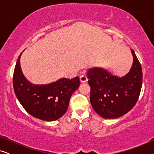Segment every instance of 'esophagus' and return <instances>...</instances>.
<instances>
[{"mask_svg": "<svg viewBox=\"0 0 154 154\" xmlns=\"http://www.w3.org/2000/svg\"><path fill=\"white\" fill-rule=\"evenodd\" d=\"M80 81H81V83H85L88 81V78H87V75L85 74H83L81 75V76H80Z\"/></svg>", "mask_w": 154, "mask_h": 154, "instance_id": "obj_1", "label": "esophagus"}]
</instances>
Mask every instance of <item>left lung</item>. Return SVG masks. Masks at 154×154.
<instances>
[{
	"mask_svg": "<svg viewBox=\"0 0 154 154\" xmlns=\"http://www.w3.org/2000/svg\"><path fill=\"white\" fill-rule=\"evenodd\" d=\"M133 63L123 77L112 75L106 69L94 67L88 71L92 108L104 119L125 115L137 102L142 85V69L133 50Z\"/></svg>",
	"mask_w": 154,
	"mask_h": 154,
	"instance_id": "1",
	"label": "left lung"
}]
</instances>
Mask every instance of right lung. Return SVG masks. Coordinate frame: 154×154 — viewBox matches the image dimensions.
I'll use <instances>...</instances> for the list:
<instances>
[{
  "mask_svg": "<svg viewBox=\"0 0 154 154\" xmlns=\"http://www.w3.org/2000/svg\"><path fill=\"white\" fill-rule=\"evenodd\" d=\"M22 53L17 61L13 74L17 98L32 116L46 121H56L66 113L71 96L80 85L79 78H63L47 85H34L23 74L20 66Z\"/></svg>",
  "mask_w": 154,
  "mask_h": 154,
  "instance_id": "right-lung-1",
  "label": "right lung"
}]
</instances>
